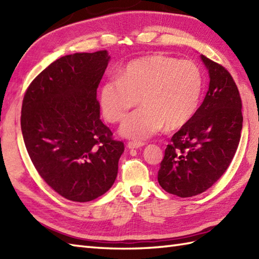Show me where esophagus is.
Here are the masks:
<instances>
[{
    "label": "esophagus",
    "mask_w": 259,
    "mask_h": 259,
    "mask_svg": "<svg viewBox=\"0 0 259 259\" xmlns=\"http://www.w3.org/2000/svg\"><path fill=\"white\" fill-rule=\"evenodd\" d=\"M128 148L129 149H138L140 147L145 146V142H139V141H129L128 142Z\"/></svg>",
    "instance_id": "esophagus-1"
}]
</instances>
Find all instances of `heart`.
Masks as SVG:
<instances>
[{"instance_id": "obj_1", "label": "heart", "mask_w": 259, "mask_h": 259, "mask_svg": "<svg viewBox=\"0 0 259 259\" xmlns=\"http://www.w3.org/2000/svg\"><path fill=\"white\" fill-rule=\"evenodd\" d=\"M201 91L202 73L194 61L152 54L133 60L120 70L118 79L104 82L100 107L104 118L115 123L140 100L142 108L123 120L120 133L142 140L164 125L167 130H177L188 123Z\"/></svg>"}]
</instances>
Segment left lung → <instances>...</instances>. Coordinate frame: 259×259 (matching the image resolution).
I'll list each match as a JSON object with an SVG mask.
<instances>
[{
    "label": "left lung",
    "instance_id": "1",
    "mask_svg": "<svg viewBox=\"0 0 259 259\" xmlns=\"http://www.w3.org/2000/svg\"><path fill=\"white\" fill-rule=\"evenodd\" d=\"M209 89L188 123L176 133L158 171L162 189L181 198L206 191L226 171L243 129L241 100L232 74L201 56Z\"/></svg>",
    "mask_w": 259,
    "mask_h": 259
}]
</instances>
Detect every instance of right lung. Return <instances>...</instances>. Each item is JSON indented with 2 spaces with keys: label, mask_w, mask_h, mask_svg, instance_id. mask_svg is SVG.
Listing matches in <instances>:
<instances>
[{
  "label": "right lung",
  "mask_w": 259,
  "mask_h": 259,
  "mask_svg": "<svg viewBox=\"0 0 259 259\" xmlns=\"http://www.w3.org/2000/svg\"><path fill=\"white\" fill-rule=\"evenodd\" d=\"M106 50L60 58L35 76L22 102L21 129L42 179L65 199L85 202L113 185L122 141L100 120L97 89Z\"/></svg>",
  "instance_id": "1"
}]
</instances>
